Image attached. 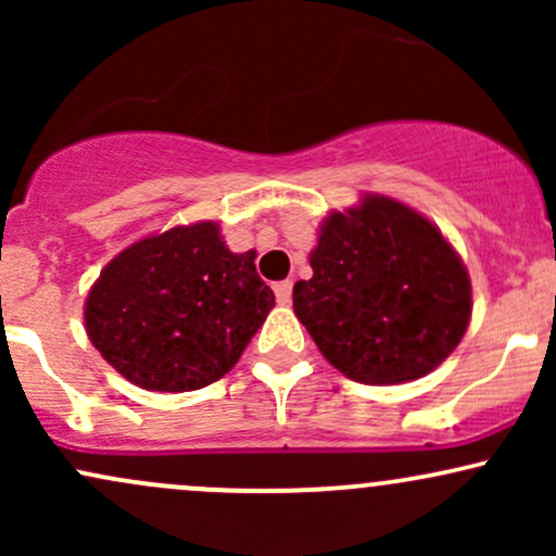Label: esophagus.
<instances>
[{
  "label": "esophagus",
  "mask_w": 556,
  "mask_h": 556,
  "mask_svg": "<svg viewBox=\"0 0 556 556\" xmlns=\"http://www.w3.org/2000/svg\"><path fill=\"white\" fill-rule=\"evenodd\" d=\"M274 295H277V303H282V305L290 303V298H292V282H290V279L274 285Z\"/></svg>",
  "instance_id": "1"
}]
</instances>
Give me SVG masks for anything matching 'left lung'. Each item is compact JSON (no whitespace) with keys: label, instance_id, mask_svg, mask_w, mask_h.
Instances as JSON below:
<instances>
[{"label":"left lung","instance_id":"left-lung-1","mask_svg":"<svg viewBox=\"0 0 556 556\" xmlns=\"http://www.w3.org/2000/svg\"><path fill=\"white\" fill-rule=\"evenodd\" d=\"M292 308L337 371L361 384L431 374L470 321V277L426 216L387 195L327 216Z\"/></svg>","mask_w":556,"mask_h":556}]
</instances>
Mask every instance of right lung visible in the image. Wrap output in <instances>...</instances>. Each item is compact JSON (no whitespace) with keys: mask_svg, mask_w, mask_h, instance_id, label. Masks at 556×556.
<instances>
[{"mask_svg":"<svg viewBox=\"0 0 556 556\" xmlns=\"http://www.w3.org/2000/svg\"><path fill=\"white\" fill-rule=\"evenodd\" d=\"M253 258V251H229L214 222L132 242L88 292L93 348L149 392L214 384L274 308Z\"/></svg>","mask_w":556,"mask_h":556,"instance_id":"obj_1","label":"right lung"}]
</instances>
